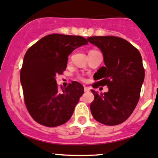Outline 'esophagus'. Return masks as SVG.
Wrapping results in <instances>:
<instances>
[{
    "label": "esophagus",
    "mask_w": 158,
    "mask_h": 158,
    "mask_svg": "<svg viewBox=\"0 0 158 158\" xmlns=\"http://www.w3.org/2000/svg\"><path fill=\"white\" fill-rule=\"evenodd\" d=\"M84 91H85V92H89V91H90V89H89V87H84Z\"/></svg>",
    "instance_id": "obj_1"
}]
</instances>
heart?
<instances>
[{"mask_svg":"<svg viewBox=\"0 0 158 158\" xmlns=\"http://www.w3.org/2000/svg\"><path fill=\"white\" fill-rule=\"evenodd\" d=\"M91 51H92V50H91Z\"/></svg>","mask_w":158,"mask_h":158,"instance_id":"obj_1","label":"heart"}]
</instances>
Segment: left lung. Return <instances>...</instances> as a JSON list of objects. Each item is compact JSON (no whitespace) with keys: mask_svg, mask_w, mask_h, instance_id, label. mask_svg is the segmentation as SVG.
<instances>
[{"mask_svg":"<svg viewBox=\"0 0 158 158\" xmlns=\"http://www.w3.org/2000/svg\"><path fill=\"white\" fill-rule=\"evenodd\" d=\"M90 44L96 46L103 55L105 66L94 74L97 82L92 86L107 85V92L95 90L90 110L94 118L106 125H116L128 118L138 102L144 80L141 53L130 43L112 36H91Z\"/></svg>","mask_w":158,"mask_h":158,"instance_id":"left-lung-1","label":"left lung"}]
</instances>
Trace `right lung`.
<instances>
[{
  "mask_svg": "<svg viewBox=\"0 0 158 158\" xmlns=\"http://www.w3.org/2000/svg\"><path fill=\"white\" fill-rule=\"evenodd\" d=\"M88 41L81 36L47 35L27 51L20 71L25 105L31 117L40 125L56 127L73 114L84 88L73 82L59 89L56 76L66 69L68 56Z\"/></svg>",
  "mask_w": 158,
  "mask_h": 158,
  "instance_id": "add662e5",
  "label": "right lung"
}]
</instances>
